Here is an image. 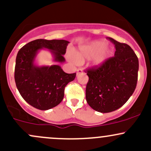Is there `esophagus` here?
Segmentation results:
<instances>
[{
    "label": "esophagus",
    "instance_id": "1",
    "mask_svg": "<svg viewBox=\"0 0 151 151\" xmlns=\"http://www.w3.org/2000/svg\"><path fill=\"white\" fill-rule=\"evenodd\" d=\"M82 72H83V70H82V69H77V74L78 75V74H82Z\"/></svg>",
    "mask_w": 151,
    "mask_h": 151
}]
</instances>
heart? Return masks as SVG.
Here are the masks:
<instances>
[{"mask_svg": "<svg viewBox=\"0 0 151 151\" xmlns=\"http://www.w3.org/2000/svg\"><path fill=\"white\" fill-rule=\"evenodd\" d=\"M106 46L107 42L105 41L98 40L87 45L80 46L78 50L74 51L73 54L74 60L80 64L94 57V65H102L110 58L113 52L111 48L106 47Z\"/></svg>", "mask_w": 151, "mask_h": 151, "instance_id": "b5f03b06", "label": "heart"}]
</instances>
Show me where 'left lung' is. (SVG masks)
Wrapping results in <instances>:
<instances>
[{"label": "left lung", "mask_w": 151, "mask_h": 151, "mask_svg": "<svg viewBox=\"0 0 151 151\" xmlns=\"http://www.w3.org/2000/svg\"><path fill=\"white\" fill-rule=\"evenodd\" d=\"M107 39L115 44V56L87 70L86 100L93 110L102 113L117 110L128 100L136 87L139 69L138 59L130 46Z\"/></svg>", "instance_id": "left-lung-1"}]
</instances>
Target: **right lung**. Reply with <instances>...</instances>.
Masks as SVG:
<instances>
[{
    "mask_svg": "<svg viewBox=\"0 0 151 151\" xmlns=\"http://www.w3.org/2000/svg\"><path fill=\"white\" fill-rule=\"evenodd\" d=\"M69 43L66 40L36 39L18 52L14 73L16 87L25 101L35 108L47 110L59 105L64 98L65 87L76 77V73H65L59 65L37 66L34 62L38 52L48 49L54 62L63 63Z\"/></svg>",
    "mask_w": 151,
    "mask_h": 151,
    "instance_id": "right-lung-1",
    "label": "right lung"
}]
</instances>
